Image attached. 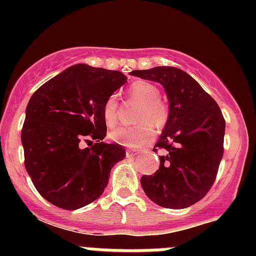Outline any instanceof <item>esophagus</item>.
Returning a JSON list of instances; mask_svg holds the SVG:
<instances>
[{"mask_svg": "<svg viewBox=\"0 0 256 256\" xmlns=\"http://www.w3.org/2000/svg\"><path fill=\"white\" fill-rule=\"evenodd\" d=\"M140 152L136 151V150H126V156L128 157H135L136 154H138Z\"/></svg>", "mask_w": 256, "mask_h": 256, "instance_id": "1", "label": "esophagus"}]
</instances>
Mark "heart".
Masks as SVG:
<instances>
[{"label": "heart", "mask_w": 256, "mask_h": 256, "mask_svg": "<svg viewBox=\"0 0 256 256\" xmlns=\"http://www.w3.org/2000/svg\"><path fill=\"white\" fill-rule=\"evenodd\" d=\"M128 96L140 102L136 120L140 121L134 126H120L109 134L110 140L128 147H141L152 141L154 136V124L164 128L168 120V108L160 99V89L150 82H132L128 88ZM118 102L115 95L106 99L102 106V118L108 128H112L118 121Z\"/></svg>", "instance_id": "heart-1"}]
</instances>
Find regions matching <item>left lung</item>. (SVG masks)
Wrapping results in <instances>:
<instances>
[{"mask_svg": "<svg viewBox=\"0 0 256 256\" xmlns=\"http://www.w3.org/2000/svg\"><path fill=\"white\" fill-rule=\"evenodd\" d=\"M157 82L168 99V120L154 151L164 148L154 176L141 177L147 197L164 208L183 209L202 200L223 157L226 120L216 100L190 74L174 66L134 70Z\"/></svg>", "mask_w": 256, "mask_h": 256, "instance_id": "obj_1", "label": "left lung"}]
</instances>
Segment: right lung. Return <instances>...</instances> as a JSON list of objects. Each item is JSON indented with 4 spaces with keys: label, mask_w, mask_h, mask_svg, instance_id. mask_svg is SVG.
<instances>
[{
    "label": "right lung",
    "mask_w": 256,
    "mask_h": 256,
    "mask_svg": "<svg viewBox=\"0 0 256 256\" xmlns=\"http://www.w3.org/2000/svg\"><path fill=\"white\" fill-rule=\"evenodd\" d=\"M126 80L121 72L76 64L30 96L20 134L24 166L49 203L76 210L102 194L114 164L126 156L121 144L102 141V106ZM90 140L92 148L78 146Z\"/></svg>",
    "instance_id": "obj_1"
}]
</instances>
